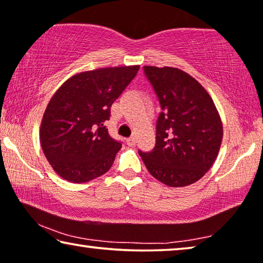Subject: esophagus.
<instances>
[{
	"instance_id": "obj_1",
	"label": "esophagus",
	"mask_w": 263,
	"mask_h": 263,
	"mask_svg": "<svg viewBox=\"0 0 263 263\" xmlns=\"http://www.w3.org/2000/svg\"><path fill=\"white\" fill-rule=\"evenodd\" d=\"M126 144L128 146H133L136 144V139H135V137H130V138H127L126 139Z\"/></svg>"
}]
</instances>
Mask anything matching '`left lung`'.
Returning a JSON list of instances; mask_svg holds the SVG:
<instances>
[{"label": "left lung", "mask_w": 263, "mask_h": 263, "mask_svg": "<svg viewBox=\"0 0 263 263\" xmlns=\"http://www.w3.org/2000/svg\"><path fill=\"white\" fill-rule=\"evenodd\" d=\"M143 71L162 112L156 121L155 147L138 154L151 175L167 186L197 182L212 167L223 139L213 100L182 70L144 66Z\"/></svg>", "instance_id": "obj_1"}]
</instances>
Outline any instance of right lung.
Instances as JSON below:
<instances>
[{"label":"right lung","mask_w":263,"mask_h":263,"mask_svg":"<svg viewBox=\"0 0 263 263\" xmlns=\"http://www.w3.org/2000/svg\"><path fill=\"white\" fill-rule=\"evenodd\" d=\"M138 70V65L117 66L77 73L52 96L40 126V144L59 176L83 183L112 167L121 142L109 136L105 123L112 103Z\"/></svg>","instance_id":"1"}]
</instances>
